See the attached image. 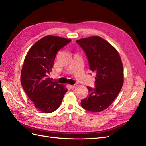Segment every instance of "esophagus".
<instances>
[{
	"label": "esophagus",
	"instance_id": "34e87169",
	"mask_svg": "<svg viewBox=\"0 0 146 146\" xmlns=\"http://www.w3.org/2000/svg\"><path fill=\"white\" fill-rule=\"evenodd\" d=\"M69 86L73 89V88H75L76 87V85H69Z\"/></svg>",
	"mask_w": 146,
	"mask_h": 146
}]
</instances>
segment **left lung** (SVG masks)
Listing matches in <instances>:
<instances>
[{"instance_id":"left-lung-1","label":"left lung","mask_w":146,"mask_h":146,"mask_svg":"<svg viewBox=\"0 0 146 146\" xmlns=\"http://www.w3.org/2000/svg\"><path fill=\"white\" fill-rule=\"evenodd\" d=\"M76 42L85 52L90 70L96 74V87L87 86L89 96L81 100V105L91 112L102 111L113 102L122 89L123 68L121 56L111 44L99 36Z\"/></svg>"}]
</instances>
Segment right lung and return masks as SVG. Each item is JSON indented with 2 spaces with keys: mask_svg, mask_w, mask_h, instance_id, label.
<instances>
[{
  "mask_svg": "<svg viewBox=\"0 0 146 146\" xmlns=\"http://www.w3.org/2000/svg\"><path fill=\"white\" fill-rule=\"evenodd\" d=\"M71 39L47 35L31 47L21 70V83L34 106L42 113H50L60 106L68 89L52 81V71L57 52Z\"/></svg>",
  "mask_w": 146,
  "mask_h": 146,
  "instance_id": "1",
  "label": "right lung"
}]
</instances>
